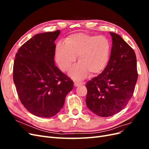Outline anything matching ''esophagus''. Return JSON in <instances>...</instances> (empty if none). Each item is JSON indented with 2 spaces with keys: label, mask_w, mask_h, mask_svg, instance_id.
<instances>
[{
  "label": "esophagus",
  "mask_w": 149,
  "mask_h": 149,
  "mask_svg": "<svg viewBox=\"0 0 149 149\" xmlns=\"http://www.w3.org/2000/svg\"><path fill=\"white\" fill-rule=\"evenodd\" d=\"M84 83H82V82H78V81H76V82H74V86H81V85H83Z\"/></svg>",
  "instance_id": "obj_1"
}]
</instances>
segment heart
<instances>
[{
    "label": "heart",
    "mask_w": 149,
    "mask_h": 149,
    "mask_svg": "<svg viewBox=\"0 0 149 149\" xmlns=\"http://www.w3.org/2000/svg\"><path fill=\"white\" fill-rule=\"evenodd\" d=\"M111 52V42L105 36L78 33L69 35L64 45H58L55 58L60 70L66 71L78 56L79 63L70 70L69 75L80 80L89 73L91 76L101 73L109 62Z\"/></svg>",
    "instance_id": "b5f03b06"
}]
</instances>
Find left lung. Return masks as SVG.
<instances>
[{
    "instance_id": "1",
    "label": "left lung",
    "mask_w": 149,
    "mask_h": 149,
    "mask_svg": "<svg viewBox=\"0 0 149 149\" xmlns=\"http://www.w3.org/2000/svg\"><path fill=\"white\" fill-rule=\"evenodd\" d=\"M109 33L112 46L108 64L101 74L86 84V104L101 117L113 116L124 109L133 95L138 78L134 49L120 36Z\"/></svg>"
}]
</instances>
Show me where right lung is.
<instances>
[{"label": "right lung", "mask_w": 149, "mask_h": 149, "mask_svg": "<svg viewBox=\"0 0 149 149\" xmlns=\"http://www.w3.org/2000/svg\"><path fill=\"white\" fill-rule=\"evenodd\" d=\"M60 30L35 35L15 55L13 79L20 100L30 113L51 118L63 107L73 82L55 65L54 42Z\"/></svg>", "instance_id": "right-lung-1"}]
</instances>
